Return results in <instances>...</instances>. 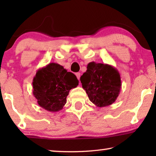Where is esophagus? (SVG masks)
I'll list each match as a JSON object with an SVG mask.
<instances>
[{
	"instance_id": "esophagus-1",
	"label": "esophagus",
	"mask_w": 156,
	"mask_h": 156,
	"mask_svg": "<svg viewBox=\"0 0 156 156\" xmlns=\"http://www.w3.org/2000/svg\"><path fill=\"white\" fill-rule=\"evenodd\" d=\"M76 77L78 78V80H79V79H80V73H79V72L76 73Z\"/></svg>"
}]
</instances>
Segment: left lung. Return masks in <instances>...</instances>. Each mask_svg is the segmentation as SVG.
Returning a JSON list of instances; mask_svg holds the SVG:
<instances>
[{"mask_svg": "<svg viewBox=\"0 0 156 156\" xmlns=\"http://www.w3.org/2000/svg\"><path fill=\"white\" fill-rule=\"evenodd\" d=\"M87 68L80 81L90 101L99 107L113 104L122 86L118 71L110 65L95 62H89Z\"/></svg>", "mask_w": 156, "mask_h": 156, "instance_id": "left-lung-1", "label": "left lung"}]
</instances>
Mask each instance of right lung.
<instances>
[{"label": "right lung", "mask_w": 156, "mask_h": 156, "mask_svg": "<svg viewBox=\"0 0 156 156\" xmlns=\"http://www.w3.org/2000/svg\"><path fill=\"white\" fill-rule=\"evenodd\" d=\"M78 80L62 65L49 63L37 71L33 78V95L39 106L51 112L61 110L71 89L78 85Z\"/></svg>", "instance_id": "right-lung-1"}]
</instances>
